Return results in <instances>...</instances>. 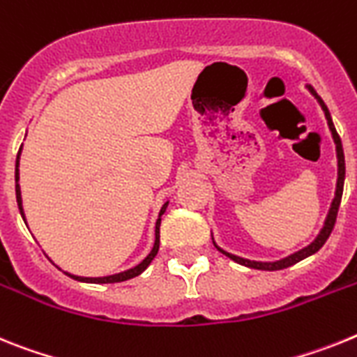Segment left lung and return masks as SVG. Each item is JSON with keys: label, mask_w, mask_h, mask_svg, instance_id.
Listing matches in <instances>:
<instances>
[{"label": "left lung", "mask_w": 357, "mask_h": 357, "mask_svg": "<svg viewBox=\"0 0 357 357\" xmlns=\"http://www.w3.org/2000/svg\"><path fill=\"white\" fill-rule=\"evenodd\" d=\"M309 91L312 93V97L318 100V104L321 105V109H324L325 113V119H327V123H328V129H331V132H333V140L334 144H336V156H337V181H336V192H334V199L333 203H331V208H328V213H327V219H325L324 222V228L320 230V234L316 235V238L312 241L309 246L302 248V250H298V252H294L293 255L286 257V259H280V260H275V262H259V260H248V259H243V257H237V255H231V253L225 252V250H221V248L217 246L215 243V248L219 250L221 253H225L228 259L235 260L237 264H243L246 266V268H252V269H262V271H278V269H286L289 268V266L296 264V262H300V260L307 259V257H311L312 253H316L318 250H320L321 246L325 244V241L328 238V235H331V231H333L334 228V222H336V217H337V210H340V203H342V196H343V183H345V156H343V147H342V140H340V135L336 132V127H334L333 123V119H331V113H328L327 105H325V102L321 100L320 95L314 91V89L311 88V86H307Z\"/></svg>", "instance_id": "8db88e82"}]
</instances>
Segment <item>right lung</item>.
Listing matches in <instances>:
<instances>
[{"label": "right lung", "mask_w": 357, "mask_h": 357, "mask_svg": "<svg viewBox=\"0 0 357 357\" xmlns=\"http://www.w3.org/2000/svg\"><path fill=\"white\" fill-rule=\"evenodd\" d=\"M20 156H21V149H20V153H17V158H15V199H17V206H20L21 217L24 219L23 201H21V188H20ZM167 204H169V201H167V203L161 206L160 217H158V221H156V238H154L153 250H151V253H149V255L142 260L140 264L135 266V268H131V269H127V271L116 273V275H109V277H95V278L93 277H77V275H71V273H66V271L64 273H66L68 277L75 278V280L89 282V284H114V282H123V280H129V278L138 277V275H140V273H144L145 269H147V266L153 262V259L156 257L158 250H160V225H161V215H163L167 210Z\"/></svg>", "instance_id": "right-lung-1"}]
</instances>
